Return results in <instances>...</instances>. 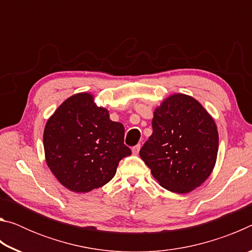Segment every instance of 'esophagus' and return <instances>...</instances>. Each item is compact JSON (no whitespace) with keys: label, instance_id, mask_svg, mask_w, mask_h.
<instances>
[{"label":"esophagus","instance_id":"1","mask_svg":"<svg viewBox=\"0 0 252 252\" xmlns=\"http://www.w3.org/2000/svg\"><path fill=\"white\" fill-rule=\"evenodd\" d=\"M140 149H141V144H136V146L132 148V152H133V155H138Z\"/></svg>","mask_w":252,"mask_h":252}]
</instances>
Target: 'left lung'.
Here are the masks:
<instances>
[{"label":"left lung","instance_id":"obj_1","mask_svg":"<svg viewBox=\"0 0 252 252\" xmlns=\"http://www.w3.org/2000/svg\"><path fill=\"white\" fill-rule=\"evenodd\" d=\"M153 132L140 157L164 189L188 193L210 176L218 155L217 126L206 109L186 94H173L155 110Z\"/></svg>","mask_w":252,"mask_h":252}]
</instances>
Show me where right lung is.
Wrapping results in <instances>:
<instances>
[{"label":"right lung","mask_w":252,"mask_h":252,"mask_svg":"<svg viewBox=\"0 0 252 252\" xmlns=\"http://www.w3.org/2000/svg\"><path fill=\"white\" fill-rule=\"evenodd\" d=\"M43 144L48 167L73 192H89L108 183L119 162L131 155L125 126L110 120L90 93H78L59 106L46 122Z\"/></svg>","instance_id":"add662e5"}]
</instances>
